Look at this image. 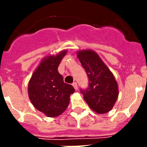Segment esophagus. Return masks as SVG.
<instances>
[{"mask_svg": "<svg viewBox=\"0 0 147 147\" xmlns=\"http://www.w3.org/2000/svg\"><path fill=\"white\" fill-rule=\"evenodd\" d=\"M72 85H73V87H74V88H75V89L78 90V85H77V83L73 82Z\"/></svg>", "mask_w": 147, "mask_h": 147, "instance_id": "obj_1", "label": "esophagus"}]
</instances>
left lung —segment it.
<instances>
[{"instance_id": "1", "label": "left lung", "mask_w": 147, "mask_h": 147, "mask_svg": "<svg viewBox=\"0 0 147 147\" xmlns=\"http://www.w3.org/2000/svg\"><path fill=\"white\" fill-rule=\"evenodd\" d=\"M77 56L89 80L88 88L81 91L84 99L92 111L106 114L113 108L118 98V85L114 75L92 49L78 51Z\"/></svg>"}]
</instances>
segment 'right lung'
Wrapping results in <instances>:
<instances>
[{
    "label": "right lung",
    "mask_w": 147,
    "mask_h": 147,
    "mask_svg": "<svg viewBox=\"0 0 147 147\" xmlns=\"http://www.w3.org/2000/svg\"><path fill=\"white\" fill-rule=\"evenodd\" d=\"M67 50L45 56L33 71L28 83V95L36 109L47 117L59 116L66 110L70 95L75 92L72 85L64 82L58 67Z\"/></svg>",
    "instance_id": "add662e5"
}]
</instances>
